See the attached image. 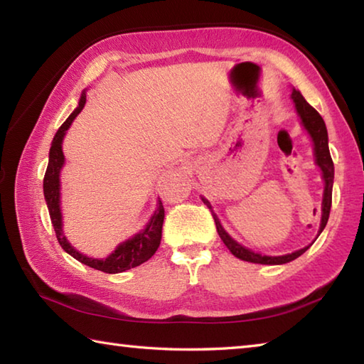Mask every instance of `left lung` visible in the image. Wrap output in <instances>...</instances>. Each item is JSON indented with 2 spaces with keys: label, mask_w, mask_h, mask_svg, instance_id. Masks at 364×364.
Here are the masks:
<instances>
[{
  "label": "left lung",
  "mask_w": 364,
  "mask_h": 364,
  "mask_svg": "<svg viewBox=\"0 0 364 364\" xmlns=\"http://www.w3.org/2000/svg\"><path fill=\"white\" fill-rule=\"evenodd\" d=\"M291 100L296 106V111L301 117V122H303L304 128L309 132L311 138L314 141V150H315V161L323 173V181H325V193H323V204H321V223H320V231H323V228L328 223V218H330V210H331V200H333V179H334V164L330 155V149H328V132L325 127V122L321 119V115L315 111V109L304 100L303 95H301L298 90L291 92ZM203 203L208 205L212 212L210 203L203 198ZM212 217H214V222L217 226V232L218 236L222 237L223 244L228 247V250L232 253V255L244 259V262H250V263H259V264H282V263H289L293 262L294 258H298L303 255V253L309 249V245L304 247V249L296 250L293 253H289V255H282V257H264L259 255V253L252 252L249 249H245L241 244H237L235 239H232L228 232H226L220 222H218L217 215L212 212Z\"/></svg>",
  "instance_id": "8db88e82"
}]
</instances>
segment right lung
<instances>
[{
  "mask_svg": "<svg viewBox=\"0 0 364 364\" xmlns=\"http://www.w3.org/2000/svg\"><path fill=\"white\" fill-rule=\"evenodd\" d=\"M85 100L87 97L84 93L80 97L79 106L75 107V111L70 115V117H68V120L63 123V125L58 128V132L52 141L49 164H47V169L44 174V196H46L47 208H49L55 235H57L58 242L61 247H63V250L70 253V255L77 259V262L90 266L93 269H98L107 274H117L127 269H132V267L146 263L149 258H152V255L156 252V249H159L160 241H161L164 208H163V203L159 201V209L155 210L154 217L150 218L146 230H142L134 237L120 244L117 249L114 250V253H111V255L105 259L88 258L85 255H82V253H79L74 247H71L70 242L66 241V237L63 236V231H61V212H60V169L65 163L61 142H63V136L66 133V129L70 128L73 120L77 117V114L82 111V107L85 106Z\"/></svg>",
  "mask_w": 364,
  "mask_h": 364,
  "instance_id": "1",
  "label": "right lung"
}]
</instances>
